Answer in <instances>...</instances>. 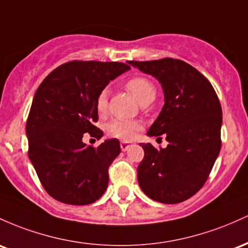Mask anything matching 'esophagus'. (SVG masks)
Here are the masks:
<instances>
[{
    "mask_svg": "<svg viewBox=\"0 0 248 248\" xmlns=\"http://www.w3.org/2000/svg\"><path fill=\"white\" fill-rule=\"evenodd\" d=\"M130 146H131V144L127 143V141H122V143H121V149H122V151H126V150L129 149Z\"/></svg>",
    "mask_w": 248,
    "mask_h": 248,
    "instance_id": "1",
    "label": "esophagus"
}]
</instances>
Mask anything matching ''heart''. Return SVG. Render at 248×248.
Here are the masks:
<instances>
[{
  "instance_id": "obj_1",
  "label": "heart",
  "mask_w": 248,
  "mask_h": 248,
  "mask_svg": "<svg viewBox=\"0 0 248 248\" xmlns=\"http://www.w3.org/2000/svg\"><path fill=\"white\" fill-rule=\"evenodd\" d=\"M125 88L130 93L137 99L140 104L150 103L155 99V87L150 79L141 76H136L127 79L125 83ZM96 108L99 113H105L108 110V91L102 90L97 96ZM143 127L140 122L126 121V119H113L107 125V131L111 137H115L123 140H130L135 137L136 132Z\"/></svg>"
}]
</instances>
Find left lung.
I'll return each mask as SVG.
<instances>
[{
  "mask_svg": "<svg viewBox=\"0 0 248 248\" xmlns=\"http://www.w3.org/2000/svg\"><path fill=\"white\" fill-rule=\"evenodd\" d=\"M127 63L158 79L165 102L147 136L163 135L169 144L159 150L139 144L145 154L137 170L139 186L152 200L178 204L202 187L220 152V102L206 77L184 61Z\"/></svg>",
  "mask_w": 248,
  "mask_h": 248,
  "instance_id": "8db88e82",
  "label": "left lung"
}]
</instances>
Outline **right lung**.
Here are the masks:
<instances>
[{
	"instance_id": "right-lung-1",
	"label": "right lung",
	"mask_w": 248,
	"mask_h": 248,
	"mask_svg": "<svg viewBox=\"0 0 248 248\" xmlns=\"http://www.w3.org/2000/svg\"><path fill=\"white\" fill-rule=\"evenodd\" d=\"M127 64L72 61L51 71L36 91L27 121L29 159L52 198L69 205H88L103 196L108 170L121 154L117 139L98 147L83 143L85 132L101 138L96 99Z\"/></svg>"
}]
</instances>
